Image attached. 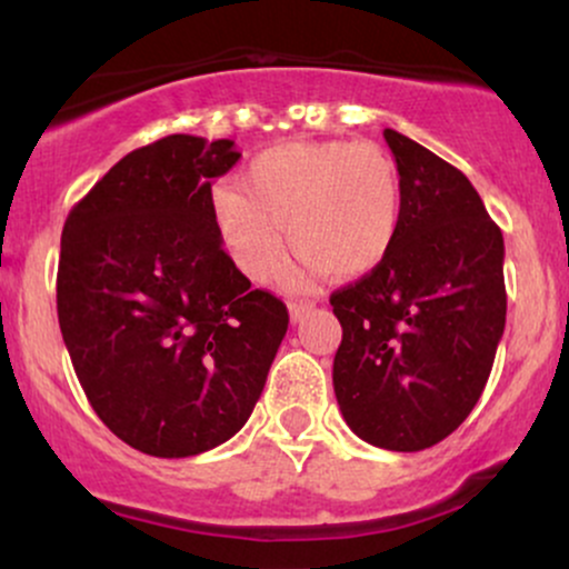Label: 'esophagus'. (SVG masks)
Here are the masks:
<instances>
[{"label":"esophagus","instance_id":"1","mask_svg":"<svg viewBox=\"0 0 569 569\" xmlns=\"http://www.w3.org/2000/svg\"><path fill=\"white\" fill-rule=\"evenodd\" d=\"M312 307H316L312 302H289V316H291V321H293V323L302 321V318L307 316V312L312 310Z\"/></svg>","mask_w":569,"mask_h":569}]
</instances>
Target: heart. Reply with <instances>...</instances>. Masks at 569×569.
<instances>
[{"mask_svg":"<svg viewBox=\"0 0 569 569\" xmlns=\"http://www.w3.org/2000/svg\"><path fill=\"white\" fill-rule=\"evenodd\" d=\"M403 189L393 158L375 143L291 141L264 149L213 194V227L246 278L272 280L291 251L326 278H361L393 251Z\"/></svg>","mask_w":569,"mask_h":569,"instance_id":"obj_1","label":"heart"}]
</instances>
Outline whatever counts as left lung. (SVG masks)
Returning a JSON list of instances; mask_svg holds the SVG:
<instances>
[{
    "instance_id": "8db88e82",
    "label": "left lung",
    "mask_w": 569,
    "mask_h": 569,
    "mask_svg": "<svg viewBox=\"0 0 569 569\" xmlns=\"http://www.w3.org/2000/svg\"><path fill=\"white\" fill-rule=\"evenodd\" d=\"M403 189L390 257L331 293L335 393L358 439L420 452L471 415L506 329L500 227L471 181L385 128Z\"/></svg>"
}]
</instances>
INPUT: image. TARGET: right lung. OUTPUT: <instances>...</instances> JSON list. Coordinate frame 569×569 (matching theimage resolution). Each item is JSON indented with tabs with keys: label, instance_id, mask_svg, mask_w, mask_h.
Returning a JSON list of instances; mask_svg holds the SVG:
<instances>
[{
	"label": "right lung",
	"instance_id": "1",
	"mask_svg": "<svg viewBox=\"0 0 569 569\" xmlns=\"http://www.w3.org/2000/svg\"><path fill=\"white\" fill-rule=\"evenodd\" d=\"M238 160L230 139L166 136L126 154L63 224V342L103 426L143 455L232 439L289 329L213 227L211 181Z\"/></svg>",
	"mask_w": 569,
	"mask_h": 569
}]
</instances>
